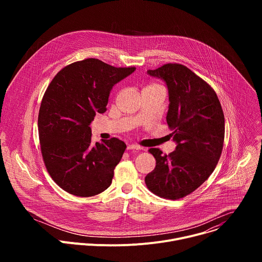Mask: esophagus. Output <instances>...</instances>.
Instances as JSON below:
<instances>
[{
	"label": "esophagus",
	"instance_id": "34e87169",
	"mask_svg": "<svg viewBox=\"0 0 262 262\" xmlns=\"http://www.w3.org/2000/svg\"><path fill=\"white\" fill-rule=\"evenodd\" d=\"M127 149L128 150H140V149H142V147L135 145V144H129V145H127Z\"/></svg>",
	"mask_w": 262,
	"mask_h": 262
}]
</instances>
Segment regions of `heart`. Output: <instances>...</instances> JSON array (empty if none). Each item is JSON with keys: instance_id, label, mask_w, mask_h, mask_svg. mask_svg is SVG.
Returning a JSON list of instances; mask_svg holds the SVG:
<instances>
[{"instance_id": "heart-1", "label": "heart", "mask_w": 262, "mask_h": 262, "mask_svg": "<svg viewBox=\"0 0 262 262\" xmlns=\"http://www.w3.org/2000/svg\"><path fill=\"white\" fill-rule=\"evenodd\" d=\"M154 86H155V85H154Z\"/></svg>"}]
</instances>
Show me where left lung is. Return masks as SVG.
I'll list each match as a JSON object with an SVG mask.
<instances>
[{"instance_id":"8db88e82","label":"left lung","mask_w":262,"mask_h":262,"mask_svg":"<svg viewBox=\"0 0 262 262\" xmlns=\"http://www.w3.org/2000/svg\"><path fill=\"white\" fill-rule=\"evenodd\" d=\"M147 73L167 85L166 119L176 148L169 156L149 149L157 165L145 183L154 194L176 200L198 189L213 172L223 150L225 118L214 90L188 67L169 63Z\"/></svg>"}]
</instances>
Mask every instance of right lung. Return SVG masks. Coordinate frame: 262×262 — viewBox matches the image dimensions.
Returning <instances> with one entry per match:
<instances>
[{
    "label": "right lung",
    "mask_w": 262,
    "mask_h": 262,
    "mask_svg": "<svg viewBox=\"0 0 262 262\" xmlns=\"http://www.w3.org/2000/svg\"><path fill=\"white\" fill-rule=\"evenodd\" d=\"M135 70L90 58L64 67L49 85L38 115L41 154L51 177L67 193L91 197L111 185L126 145L117 138L92 145L90 124L106 111L113 86Z\"/></svg>",
    "instance_id": "right-lung-1"
}]
</instances>
